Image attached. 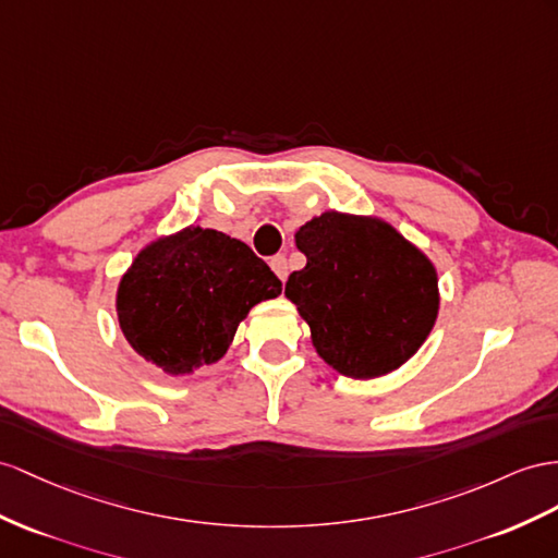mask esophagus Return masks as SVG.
I'll use <instances>...</instances> for the list:
<instances>
[{"instance_id": "1", "label": "esophagus", "mask_w": 558, "mask_h": 558, "mask_svg": "<svg viewBox=\"0 0 558 558\" xmlns=\"http://www.w3.org/2000/svg\"><path fill=\"white\" fill-rule=\"evenodd\" d=\"M270 268H274V274L280 280H288V259H284V256H274V259H270Z\"/></svg>"}]
</instances>
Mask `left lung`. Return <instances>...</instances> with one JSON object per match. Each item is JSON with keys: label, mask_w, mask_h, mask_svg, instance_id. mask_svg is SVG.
I'll return each mask as SVG.
<instances>
[{"label": "left lung", "mask_w": 558, "mask_h": 558, "mask_svg": "<svg viewBox=\"0 0 558 558\" xmlns=\"http://www.w3.org/2000/svg\"><path fill=\"white\" fill-rule=\"evenodd\" d=\"M306 266L284 296L311 327L320 359L351 379L393 373L434 330L440 292L434 262L379 217L327 209L294 233Z\"/></svg>", "instance_id": "1"}]
</instances>
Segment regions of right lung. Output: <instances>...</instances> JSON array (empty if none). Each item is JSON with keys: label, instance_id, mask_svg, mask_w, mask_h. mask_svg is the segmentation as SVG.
Listing matches in <instances>:
<instances>
[{"label": "right lung", "instance_id": "obj_1", "mask_svg": "<svg viewBox=\"0 0 558 558\" xmlns=\"http://www.w3.org/2000/svg\"><path fill=\"white\" fill-rule=\"evenodd\" d=\"M282 292L245 242L185 226L134 256L120 278L116 308L124 339L169 377L219 363L247 313Z\"/></svg>", "mask_w": 558, "mask_h": 558}]
</instances>
